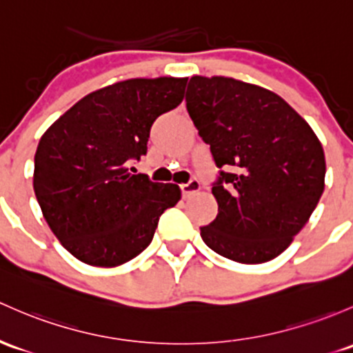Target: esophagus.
Masks as SVG:
<instances>
[{"label":"esophagus","mask_w":353,"mask_h":353,"mask_svg":"<svg viewBox=\"0 0 353 353\" xmlns=\"http://www.w3.org/2000/svg\"><path fill=\"white\" fill-rule=\"evenodd\" d=\"M199 189H201V183H199V181L196 179V177L189 179L186 184H181V191H183L184 198H189V196H191V194L198 192Z\"/></svg>","instance_id":"esophagus-1"}]
</instances>
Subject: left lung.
I'll return each mask as SVG.
<instances>
[{
    "label": "left lung",
    "mask_w": 353,
    "mask_h": 353,
    "mask_svg": "<svg viewBox=\"0 0 353 353\" xmlns=\"http://www.w3.org/2000/svg\"><path fill=\"white\" fill-rule=\"evenodd\" d=\"M186 108L220 169L211 189L218 214L201 239L240 264L272 261L323 194L320 140L276 92L232 77L192 76Z\"/></svg>",
    "instance_id": "left-lung-1"
}]
</instances>
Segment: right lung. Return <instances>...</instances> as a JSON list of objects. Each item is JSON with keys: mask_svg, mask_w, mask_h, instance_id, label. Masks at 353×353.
I'll list each match as a JSON object with an SVG mask.
<instances>
[{"mask_svg": "<svg viewBox=\"0 0 353 353\" xmlns=\"http://www.w3.org/2000/svg\"><path fill=\"white\" fill-rule=\"evenodd\" d=\"M188 77L128 79L84 96L40 139L33 191L54 235L89 265L117 267L150 245L159 218L181 199L132 161L152 123L184 99Z\"/></svg>", "mask_w": 353, "mask_h": 353, "instance_id": "obj_1", "label": "right lung"}]
</instances>
